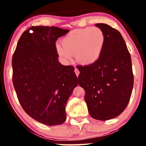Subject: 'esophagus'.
<instances>
[{
    "label": "esophagus",
    "mask_w": 146,
    "mask_h": 146,
    "mask_svg": "<svg viewBox=\"0 0 146 146\" xmlns=\"http://www.w3.org/2000/svg\"><path fill=\"white\" fill-rule=\"evenodd\" d=\"M75 74H76L77 77H78L79 74H80V71H79V70L77 68H75Z\"/></svg>",
    "instance_id": "1"
}]
</instances>
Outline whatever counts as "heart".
<instances>
[{"label":"heart","mask_w":146,"mask_h":146,"mask_svg":"<svg viewBox=\"0 0 146 146\" xmlns=\"http://www.w3.org/2000/svg\"><path fill=\"white\" fill-rule=\"evenodd\" d=\"M105 42V34L100 28L88 27L72 30L62 38V45L56 44V49L65 61L71 60L75 55L78 63L90 65L100 58Z\"/></svg>","instance_id":"heart-1"}]
</instances>
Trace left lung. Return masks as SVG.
<instances>
[{
  "instance_id": "1",
  "label": "left lung",
  "mask_w": 146,
  "mask_h": 146,
  "mask_svg": "<svg viewBox=\"0 0 146 146\" xmlns=\"http://www.w3.org/2000/svg\"><path fill=\"white\" fill-rule=\"evenodd\" d=\"M104 33L106 42L96 62L78 66L79 85L85 90L90 115L106 121L121 114L130 101L134 78L132 61L121 34L104 23L95 24Z\"/></svg>"
}]
</instances>
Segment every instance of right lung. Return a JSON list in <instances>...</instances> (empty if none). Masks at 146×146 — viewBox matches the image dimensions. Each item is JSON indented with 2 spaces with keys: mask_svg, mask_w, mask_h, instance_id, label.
I'll return each instance as SVG.
<instances>
[{
  "mask_svg": "<svg viewBox=\"0 0 146 146\" xmlns=\"http://www.w3.org/2000/svg\"><path fill=\"white\" fill-rule=\"evenodd\" d=\"M69 30L31 27L22 34L12 57L13 84L23 110L47 125L63 123L65 106L78 80L73 66L58 61L56 42Z\"/></svg>",
  "mask_w": 146,
  "mask_h": 146,
  "instance_id": "obj_1",
  "label": "right lung"
}]
</instances>
